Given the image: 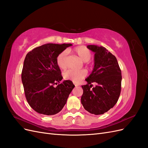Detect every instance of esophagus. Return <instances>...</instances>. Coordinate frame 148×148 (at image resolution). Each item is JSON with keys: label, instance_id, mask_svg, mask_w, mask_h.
I'll return each instance as SVG.
<instances>
[{"label": "esophagus", "instance_id": "obj_1", "mask_svg": "<svg viewBox=\"0 0 148 148\" xmlns=\"http://www.w3.org/2000/svg\"><path fill=\"white\" fill-rule=\"evenodd\" d=\"M75 86L77 87V86H79V84H75Z\"/></svg>", "mask_w": 148, "mask_h": 148}]
</instances>
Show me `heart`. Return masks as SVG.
Masks as SVG:
<instances>
[{"label": "heart", "instance_id": "heart-1", "mask_svg": "<svg viewBox=\"0 0 148 148\" xmlns=\"http://www.w3.org/2000/svg\"><path fill=\"white\" fill-rule=\"evenodd\" d=\"M74 52L83 62H88L91 58V52L89 49L84 46H78L74 49ZM66 52L62 51L56 58V62L57 66L60 69L64 70L66 68ZM87 75L86 70H69L64 73V77L65 79H70L74 83H78L83 79Z\"/></svg>", "mask_w": 148, "mask_h": 148}]
</instances>
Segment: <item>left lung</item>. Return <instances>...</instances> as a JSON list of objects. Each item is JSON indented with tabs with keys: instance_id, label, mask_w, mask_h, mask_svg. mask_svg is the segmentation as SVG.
<instances>
[{
	"instance_id": "left-lung-1",
	"label": "left lung",
	"mask_w": 148,
	"mask_h": 148,
	"mask_svg": "<svg viewBox=\"0 0 148 148\" xmlns=\"http://www.w3.org/2000/svg\"><path fill=\"white\" fill-rule=\"evenodd\" d=\"M95 52V66L83 85L81 98L84 109L89 113L101 115L110 110L117 102L121 91L122 73L116 57L102 46L88 45ZM97 86L90 89L92 82Z\"/></svg>"
}]
</instances>
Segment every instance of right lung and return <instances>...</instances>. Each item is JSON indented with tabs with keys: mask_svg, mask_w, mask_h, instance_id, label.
Returning a JSON list of instances; mask_svg holds the SVG:
<instances>
[{
	"mask_svg": "<svg viewBox=\"0 0 148 148\" xmlns=\"http://www.w3.org/2000/svg\"><path fill=\"white\" fill-rule=\"evenodd\" d=\"M71 46V44H46L26 56L21 81L29 105L39 114L52 115L59 113L75 87L70 80L60 83L63 77L56 62L57 56Z\"/></svg>",
	"mask_w": 148,
	"mask_h": 148,
	"instance_id": "right-lung-1",
	"label": "right lung"
}]
</instances>
